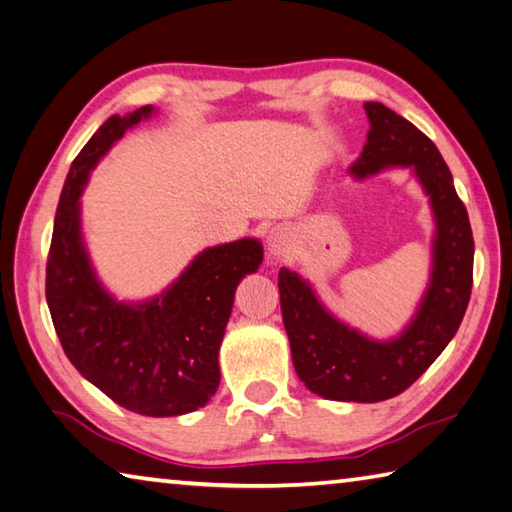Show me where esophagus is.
<instances>
[{"label": "esophagus", "instance_id": "34e87169", "mask_svg": "<svg viewBox=\"0 0 512 512\" xmlns=\"http://www.w3.org/2000/svg\"><path fill=\"white\" fill-rule=\"evenodd\" d=\"M286 241H284V235L280 230H273L271 232V237H268V250H271V255H275V257H284V253H286Z\"/></svg>", "mask_w": 512, "mask_h": 512}]
</instances>
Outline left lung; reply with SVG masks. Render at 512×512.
<instances>
[{"instance_id":"obj_1","label":"left lung","mask_w":512,"mask_h":512,"mask_svg":"<svg viewBox=\"0 0 512 512\" xmlns=\"http://www.w3.org/2000/svg\"><path fill=\"white\" fill-rule=\"evenodd\" d=\"M365 111L371 127L351 174L362 179L389 165H414L430 194L434 266L421 309L401 338L376 342L324 311L297 273L282 268L277 286L293 367L302 383L329 401L378 403L405 392L457 333L470 302L475 239L448 165L430 138L383 102H365Z\"/></svg>"}]
</instances>
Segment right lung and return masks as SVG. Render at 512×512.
<instances>
[{"instance_id": "obj_1", "label": "right lung", "mask_w": 512, "mask_h": 512, "mask_svg": "<svg viewBox=\"0 0 512 512\" xmlns=\"http://www.w3.org/2000/svg\"><path fill=\"white\" fill-rule=\"evenodd\" d=\"M150 114L145 105L107 118L71 163L46 259V304L64 353L89 383L125 410L179 416L215 396L237 284L257 271L264 250L257 239L203 250L161 297L143 304L105 293L82 246L78 199L111 143Z\"/></svg>"}]
</instances>
